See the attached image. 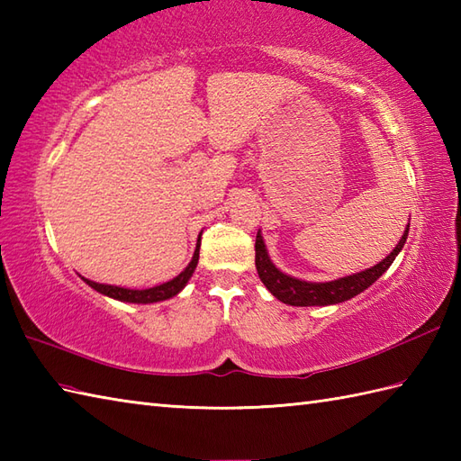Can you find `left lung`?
Here are the masks:
<instances>
[{
    "mask_svg": "<svg viewBox=\"0 0 461 461\" xmlns=\"http://www.w3.org/2000/svg\"><path fill=\"white\" fill-rule=\"evenodd\" d=\"M408 230L410 223L406 225L404 236L400 238L398 246L390 251V256H386L380 263H376L375 267L365 269L360 273H355V276H347L335 281H327V283H311V281H301L287 276V273L279 271L273 261L267 256V248L263 243L261 233L258 231L256 238V267L259 273V279L263 281L273 297H277L281 303L293 307H325V305H337V303L348 301L352 297H357L358 293L368 289L372 283H375L382 273H384L400 249L404 248L406 238H408Z\"/></svg>",
    "mask_w": 461,
    "mask_h": 461,
    "instance_id": "1",
    "label": "left lung"
}]
</instances>
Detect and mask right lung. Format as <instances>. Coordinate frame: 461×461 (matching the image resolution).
Returning <instances> with one entry per match:
<instances>
[{
  "label": "right lung",
  "mask_w": 461,
  "mask_h": 461,
  "mask_svg": "<svg viewBox=\"0 0 461 461\" xmlns=\"http://www.w3.org/2000/svg\"><path fill=\"white\" fill-rule=\"evenodd\" d=\"M198 259H200V238H198V243H195L194 258L188 263V267H185L180 276L162 283V285H156L150 289H126V287H116V285H104V283H95L85 277L81 279L86 283V285L103 293L106 297H113L116 301H126V303H142V305H146V303H158V301H166L174 295H178V293L185 287V283L190 281L195 266H198Z\"/></svg>",
  "instance_id": "add662e5"
}]
</instances>
